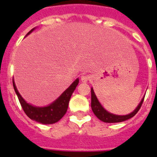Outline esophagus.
<instances>
[{"label": "esophagus", "instance_id": "1", "mask_svg": "<svg viewBox=\"0 0 157 157\" xmlns=\"http://www.w3.org/2000/svg\"><path fill=\"white\" fill-rule=\"evenodd\" d=\"M90 76H88V75H83V76H81V81H82V82H84V83H86V82H87V81L90 80Z\"/></svg>", "mask_w": 157, "mask_h": 157}]
</instances>
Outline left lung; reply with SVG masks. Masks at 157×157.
I'll return each mask as SVG.
<instances>
[{
	"label": "left lung",
	"instance_id": "left-lung-1",
	"mask_svg": "<svg viewBox=\"0 0 157 157\" xmlns=\"http://www.w3.org/2000/svg\"><path fill=\"white\" fill-rule=\"evenodd\" d=\"M144 98L141 100V102L138 105V107H136V109L134 110V112H132L131 113H129L125 116H119V115H115L110 113L104 109L103 106L100 104V103L98 102V98L96 97L95 94L94 92L93 88H91V108L92 111L94 112V115L98 117V119L106 123H117V122H122L129 120V118H131L136 114L137 112H139L140 107H141L143 102H144Z\"/></svg>",
	"mask_w": 157,
	"mask_h": 157
}]
</instances>
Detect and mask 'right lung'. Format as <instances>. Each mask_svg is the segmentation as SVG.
Listing matches in <instances>:
<instances>
[{
	"label": "right lung",
	"instance_id": "obj_1",
	"mask_svg": "<svg viewBox=\"0 0 157 157\" xmlns=\"http://www.w3.org/2000/svg\"><path fill=\"white\" fill-rule=\"evenodd\" d=\"M35 28H33L28 33L30 34ZM79 83V79L77 78L76 81L57 98L56 100L53 102L47 107H35L33 105L29 104L26 102L20 94L18 93V90L16 88L15 83L13 79V86L15 91L16 94L18 96V100L21 106L23 107V111L30 119L33 120L36 122L41 123L44 124H50L56 123L63 117L67 112V107H68L69 100L71 98L72 93L75 90V89Z\"/></svg>",
	"mask_w": 157,
	"mask_h": 157
}]
</instances>
